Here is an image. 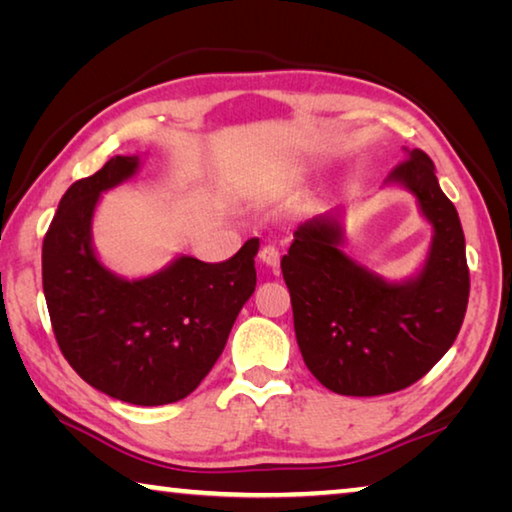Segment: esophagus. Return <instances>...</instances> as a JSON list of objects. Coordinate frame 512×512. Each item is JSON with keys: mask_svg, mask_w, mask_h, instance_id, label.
Listing matches in <instances>:
<instances>
[{"mask_svg": "<svg viewBox=\"0 0 512 512\" xmlns=\"http://www.w3.org/2000/svg\"><path fill=\"white\" fill-rule=\"evenodd\" d=\"M259 259H262V262L266 266H271V268L280 266V250L268 244V246H264L262 250H259Z\"/></svg>", "mask_w": 512, "mask_h": 512, "instance_id": "esophagus-1", "label": "esophagus"}]
</instances>
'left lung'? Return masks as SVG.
<instances>
[{"label":"left lung","instance_id":"1","mask_svg":"<svg viewBox=\"0 0 512 512\" xmlns=\"http://www.w3.org/2000/svg\"><path fill=\"white\" fill-rule=\"evenodd\" d=\"M433 169L429 155L413 149L388 176L418 196L436 232L427 264L411 282L388 284L343 255L332 214L293 232L282 257L293 327L307 368L329 391L375 397L409 388L461 332L470 298L465 237Z\"/></svg>","mask_w":512,"mask_h":512}]
</instances>
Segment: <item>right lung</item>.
Instances as JSON below:
<instances>
[{
  "label": "right lung",
  "mask_w": 512,
  "mask_h": 512,
  "mask_svg": "<svg viewBox=\"0 0 512 512\" xmlns=\"http://www.w3.org/2000/svg\"><path fill=\"white\" fill-rule=\"evenodd\" d=\"M137 164L115 155L60 198L42 241V289L58 348L81 379L115 400L160 406L196 391L221 357L255 291L259 239L221 264L178 257L144 280L112 275L94 257L92 212Z\"/></svg>",
  "instance_id": "1"
}]
</instances>
